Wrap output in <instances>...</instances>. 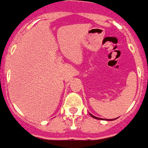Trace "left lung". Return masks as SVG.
Returning <instances> with one entry per match:
<instances>
[{
    "label": "left lung",
    "mask_w": 148,
    "mask_h": 148,
    "mask_svg": "<svg viewBox=\"0 0 148 148\" xmlns=\"http://www.w3.org/2000/svg\"><path fill=\"white\" fill-rule=\"evenodd\" d=\"M90 116H92V117L95 118V119H98V120H99V119H100V118L96 117V116H93L92 114H90ZM116 119H117V118H116ZM116 119H113V120H116ZM113 120H107V121H113Z\"/></svg>",
    "instance_id": "8db88e82"
}]
</instances>
